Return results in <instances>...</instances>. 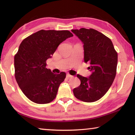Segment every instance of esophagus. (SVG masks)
<instances>
[{
	"instance_id": "34e87169",
	"label": "esophagus",
	"mask_w": 135,
	"mask_h": 135,
	"mask_svg": "<svg viewBox=\"0 0 135 135\" xmlns=\"http://www.w3.org/2000/svg\"><path fill=\"white\" fill-rule=\"evenodd\" d=\"M73 76H71V75H70V74H67V78H72Z\"/></svg>"
}]
</instances>
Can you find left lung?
<instances>
[{"label":"left lung","instance_id":"1","mask_svg":"<svg viewBox=\"0 0 135 135\" xmlns=\"http://www.w3.org/2000/svg\"><path fill=\"white\" fill-rule=\"evenodd\" d=\"M71 31L83 43L84 62L89 64L88 69L92 72L89 77L77 74L81 83L73 93L82 101H97L107 92L115 79L117 53L111 40L97 30L81 28Z\"/></svg>","mask_w":135,"mask_h":135}]
</instances>
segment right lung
<instances>
[{
    "label": "right lung",
    "instance_id": "1",
    "mask_svg": "<svg viewBox=\"0 0 135 135\" xmlns=\"http://www.w3.org/2000/svg\"><path fill=\"white\" fill-rule=\"evenodd\" d=\"M73 35L68 30H41L25 38L14 57L15 77L18 86L28 99L44 104L55 98L66 74H54L46 67L60 43Z\"/></svg>",
    "mask_w": 135,
    "mask_h": 135
}]
</instances>
